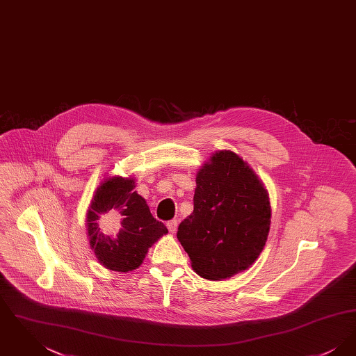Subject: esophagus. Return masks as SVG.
I'll list each match as a JSON object with an SVG mask.
<instances>
[{
  "instance_id": "esophagus-1",
  "label": "esophagus",
  "mask_w": 356,
  "mask_h": 356,
  "mask_svg": "<svg viewBox=\"0 0 356 356\" xmlns=\"http://www.w3.org/2000/svg\"><path fill=\"white\" fill-rule=\"evenodd\" d=\"M167 227H168L170 234H175V232L177 231V220L173 219V220L168 221V222H167Z\"/></svg>"
}]
</instances>
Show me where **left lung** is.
I'll return each mask as SVG.
<instances>
[{
	"mask_svg": "<svg viewBox=\"0 0 356 356\" xmlns=\"http://www.w3.org/2000/svg\"><path fill=\"white\" fill-rule=\"evenodd\" d=\"M270 222L263 183L236 153L219 151L197 172L193 212L180 222L177 238L195 271L221 280L252 266Z\"/></svg>",
	"mask_w": 356,
	"mask_h": 356,
	"instance_id": "left-lung-1",
	"label": "left lung"
}]
</instances>
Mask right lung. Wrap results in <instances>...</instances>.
Listing matches in <instances>:
<instances>
[{
	"instance_id": "add662e5",
	"label": "right lung",
	"mask_w": 356,
	"mask_h": 356,
	"mask_svg": "<svg viewBox=\"0 0 356 356\" xmlns=\"http://www.w3.org/2000/svg\"><path fill=\"white\" fill-rule=\"evenodd\" d=\"M134 188V179L105 180L88 211L90 247L102 266L112 271L138 268L148 248L168 234L167 227L153 218L149 207ZM102 216L108 218L105 230L98 224Z\"/></svg>"
}]
</instances>
